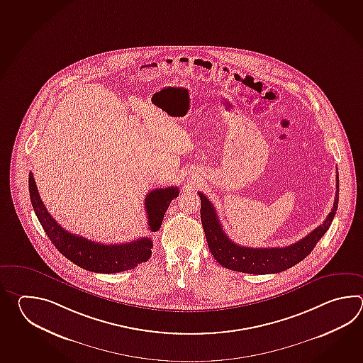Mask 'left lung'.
Wrapping results in <instances>:
<instances>
[{"mask_svg": "<svg viewBox=\"0 0 363 363\" xmlns=\"http://www.w3.org/2000/svg\"><path fill=\"white\" fill-rule=\"evenodd\" d=\"M336 182L333 208L323 223L316 227L314 231L310 232L303 239L284 247H241L233 242L223 231L214 205L203 193L199 192L201 199V222L211 255L216 258V262L225 269L245 274H278L291 269L311 253L316 242L322 239V236L330 228L339 205V172L336 174Z\"/></svg>", "mask_w": 363, "mask_h": 363, "instance_id": "1", "label": "left lung"}]
</instances>
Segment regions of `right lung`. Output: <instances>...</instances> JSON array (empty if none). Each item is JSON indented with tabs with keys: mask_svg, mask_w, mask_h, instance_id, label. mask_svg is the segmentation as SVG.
<instances>
[{
	"mask_svg": "<svg viewBox=\"0 0 363 363\" xmlns=\"http://www.w3.org/2000/svg\"><path fill=\"white\" fill-rule=\"evenodd\" d=\"M28 188L32 208L39 219L41 227L47 232L48 238L71 262L79 267L100 274H116L131 270L138 264L147 262L152 255L153 241L150 238H141L124 244H101L92 240L77 236L63 230L55 218L48 213L32 172L28 178ZM179 196L178 186L153 189L145 197V211L149 230L157 232L161 228L163 216L170 206L171 201Z\"/></svg>",
	"mask_w": 363,
	"mask_h": 363,
	"instance_id": "right-lung-1",
	"label": "right lung"
}]
</instances>
